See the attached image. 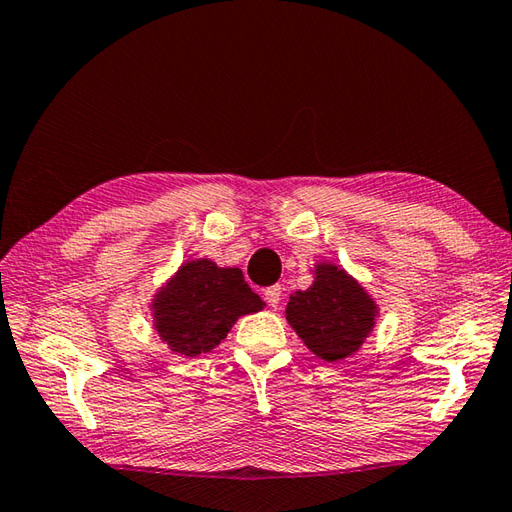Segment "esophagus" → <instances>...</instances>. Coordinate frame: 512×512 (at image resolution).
<instances>
[{
  "mask_svg": "<svg viewBox=\"0 0 512 512\" xmlns=\"http://www.w3.org/2000/svg\"><path fill=\"white\" fill-rule=\"evenodd\" d=\"M281 295H284V292H281V286H270V288L264 290V299H266V303H268L270 308H277L279 306Z\"/></svg>",
  "mask_w": 512,
  "mask_h": 512,
  "instance_id": "34e87169",
  "label": "esophagus"
}]
</instances>
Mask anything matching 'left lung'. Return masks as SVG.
Returning <instances> with one entry per match:
<instances>
[{"instance_id":"8db88e82","label":"left lung","mask_w":512,"mask_h":512,"mask_svg":"<svg viewBox=\"0 0 512 512\" xmlns=\"http://www.w3.org/2000/svg\"><path fill=\"white\" fill-rule=\"evenodd\" d=\"M378 317L376 301L343 268L314 266L308 290L290 295L286 319L312 354L328 363L343 361L363 345Z\"/></svg>"}]
</instances>
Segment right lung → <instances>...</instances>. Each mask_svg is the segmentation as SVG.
<instances>
[{
  "mask_svg": "<svg viewBox=\"0 0 512 512\" xmlns=\"http://www.w3.org/2000/svg\"><path fill=\"white\" fill-rule=\"evenodd\" d=\"M262 308L242 270L220 268L211 259L184 262L151 301L158 336L180 356L211 352L239 317Z\"/></svg>",
  "mask_w": 512,
  "mask_h": 512,
  "instance_id": "1",
  "label": "right lung"
}]
</instances>
